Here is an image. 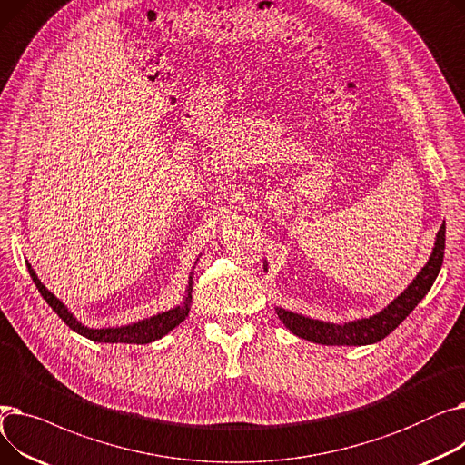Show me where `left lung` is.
<instances>
[{"instance_id": "1", "label": "left lung", "mask_w": 465, "mask_h": 465, "mask_svg": "<svg viewBox=\"0 0 465 465\" xmlns=\"http://www.w3.org/2000/svg\"><path fill=\"white\" fill-rule=\"evenodd\" d=\"M445 256V223L441 230L437 232L435 249L422 267V272L417 275L401 296H398L384 311H381L370 319H361L356 322H349L343 326L326 324L319 321L305 319L302 314L288 312L284 309H277L279 319L282 324L302 339L312 341L321 345H371L384 339L388 333H392L405 319L411 311L420 303V300L428 294L433 281L439 275V270L443 265Z\"/></svg>"}]
</instances>
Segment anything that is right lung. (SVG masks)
Instances as JSON below:
<instances>
[{"label": "right lung", "mask_w": 465, "mask_h": 465, "mask_svg": "<svg viewBox=\"0 0 465 465\" xmlns=\"http://www.w3.org/2000/svg\"><path fill=\"white\" fill-rule=\"evenodd\" d=\"M28 270H30V275H32V281L35 282L37 290L41 292L43 300L53 307V311L60 316V319L73 330L77 331L84 337H88L90 341H97V343H134V345H146V343H153V341L163 337L165 333H169L171 330H173L175 326H179L186 316H188V311H190V300H192V281L186 288V300L181 307H175L171 311H165L162 314H156V316H151V319L146 321H141L137 324H132V326H124V328H105V330H90V328H84L81 322H77L75 316H73L65 305L48 292L41 281L37 279L35 272L32 270V265L28 263Z\"/></svg>", "instance_id": "right-lung-1"}]
</instances>
